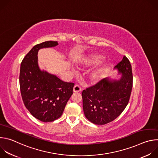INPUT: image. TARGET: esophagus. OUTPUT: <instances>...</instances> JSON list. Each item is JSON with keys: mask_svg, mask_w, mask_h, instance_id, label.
<instances>
[{"mask_svg": "<svg viewBox=\"0 0 158 158\" xmlns=\"http://www.w3.org/2000/svg\"><path fill=\"white\" fill-rule=\"evenodd\" d=\"M82 90V88L81 86L78 85H76L74 87V89H73V91L74 93H78V92H80Z\"/></svg>", "mask_w": 158, "mask_h": 158, "instance_id": "obj_1", "label": "esophagus"}]
</instances>
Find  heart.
Instances as JSON below:
<instances>
[{
  "label": "heart",
  "instance_id": "1",
  "mask_svg": "<svg viewBox=\"0 0 158 158\" xmlns=\"http://www.w3.org/2000/svg\"><path fill=\"white\" fill-rule=\"evenodd\" d=\"M100 57L99 56H92L91 58H90L88 60V62L89 64H94V63H96L98 62L99 59H100ZM101 70H99V71H94L91 74V77L93 79V80L94 81H98L99 80V77H101Z\"/></svg>",
  "mask_w": 158,
  "mask_h": 158
}]
</instances>
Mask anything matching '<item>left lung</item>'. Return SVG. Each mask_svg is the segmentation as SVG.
Returning <instances> with one entry per match:
<instances>
[{"mask_svg":"<svg viewBox=\"0 0 158 158\" xmlns=\"http://www.w3.org/2000/svg\"><path fill=\"white\" fill-rule=\"evenodd\" d=\"M114 69L122 76L119 80L104 78L82 93L84 113L91 123L104 125L117 118L127 106L132 88V73L124 56Z\"/></svg>","mask_w":158,"mask_h":158,"instance_id":"1","label":"left lung"}]
</instances>
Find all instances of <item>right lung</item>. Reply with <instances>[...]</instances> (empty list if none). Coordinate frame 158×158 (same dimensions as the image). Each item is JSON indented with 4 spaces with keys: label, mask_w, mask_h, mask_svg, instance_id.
Segmentation results:
<instances>
[{
    "label": "right lung",
    "mask_w": 158,
    "mask_h": 158,
    "mask_svg": "<svg viewBox=\"0 0 158 158\" xmlns=\"http://www.w3.org/2000/svg\"><path fill=\"white\" fill-rule=\"evenodd\" d=\"M57 45V41L51 40L35 45L20 64L19 83L22 100L30 113L42 122L59 118L73 94L74 83L64 82L39 67L38 51Z\"/></svg>",
    "instance_id": "obj_1"
}]
</instances>
